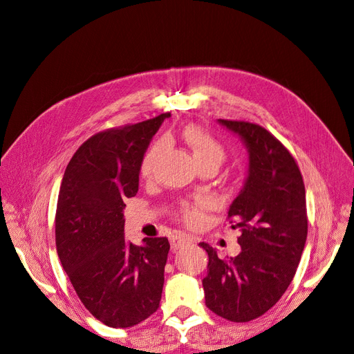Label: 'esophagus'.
<instances>
[{
	"label": "esophagus",
	"mask_w": 354,
	"mask_h": 354,
	"mask_svg": "<svg viewBox=\"0 0 354 354\" xmlns=\"http://www.w3.org/2000/svg\"><path fill=\"white\" fill-rule=\"evenodd\" d=\"M192 242H194V238L189 236V234H186V233L178 232V233H176L174 236H173V242H171V245H173V250L176 251V250L181 248V246H183V245L192 243Z\"/></svg>",
	"instance_id": "1"
}]
</instances>
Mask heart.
<instances>
[{
  "mask_svg": "<svg viewBox=\"0 0 354 354\" xmlns=\"http://www.w3.org/2000/svg\"><path fill=\"white\" fill-rule=\"evenodd\" d=\"M181 137L192 151L198 168L202 165H214L218 168L226 159V149H224L223 143L199 125H187L181 133ZM160 152H162V143L160 142L153 143L147 149L140 162L142 177L151 178L153 176ZM208 207L209 202L203 198H198L195 201H180L176 216L189 226H198L203 220V214Z\"/></svg>",
  "mask_w": 354,
  "mask_h": 354,
  "instance_id": "obj_1",
  "label": "heart"
}]
</instances>
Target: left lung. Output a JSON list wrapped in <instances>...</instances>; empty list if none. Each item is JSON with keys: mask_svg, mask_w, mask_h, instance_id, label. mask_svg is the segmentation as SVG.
<instances>
[{"mask_svg": "<svg viewBox=\"0 0 354 354\" xmlns=\"http://www.w3.org/2000/svg\"><path fill=\"white\" fill-rule=\"evenodd\" d=\"M242 137L250 152L248 178L227 220L241 232L236 257L221 260L205 242V304L230 322L263 316L285 294L307 239L306 189L291 152L259 124L218 120Z\"/></svg>", "mask_w": 354, "mask_h": 354, "instance_id": "1", "label": "left lung"}]
</instances>
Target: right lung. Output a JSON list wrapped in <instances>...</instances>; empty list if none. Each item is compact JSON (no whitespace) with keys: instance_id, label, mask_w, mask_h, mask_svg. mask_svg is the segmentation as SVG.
Returning <instances> with one entry per match:
<instances>
[{"instance_id":"right-lung-1","label":"right lung","mask_w":354,"mask_h":354,"mask_svg":"<svg viewBox=\"0 0 354 354\" xmlns=\"http://www.w3.org/2000/svg\"><path fill=\"white\" fill-rule=\"evenodd\" d=\"M169 112L85 140L66 167L56 209L60 263L85 308L111 328L153 315L164 288L167 238L125 242L124 201L138 190L140 162Z\"/></svg>"}]
</instances>
